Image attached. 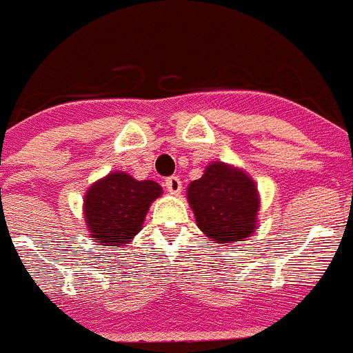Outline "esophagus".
Masks as SVG:
<instances>
[{
	"label": "esophagus",
	"mask_w": 353,
	"mask_h": 353,
	"mask_svg": "<svg viewBox=\"0 0 353 353\" xmlns=\"http://www.w3.org/2000/svg\"><path fill=\"white\" fill-rule=\"evenodd\" d=\"M164 185L171 194H180V191H182V182H180L179 176H168Z\"/></svg>",
	"instance_id": "1"
}]
</instances>
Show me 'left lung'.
Instances as JSON below:
<instances>
[{
  "label": "left lung",
  "instance_id": "1",
  "mask_svg": "<svg viewBox=\"0 0 353 353\" xmlns=\"http://www.w3.org/2000/svg\"><path fill=\"white\" fill-rule=\"evenodd\" d=\"M188 200L200 230L221 246L255 232L257 189L241 170L212 162L201 179L191 182Z\"/></svg>",
  "mask_w": 353,
  "mask_h": 353
}]
</instances>
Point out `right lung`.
<instances>
[{"mask_svg":"<svg viewBox=\"0 0 353 353\" xmlns=\"http://www.w3.org/2000/svg\"><path fill=\"white\" fill-rule=\"evenodd\" d=\"M162 194L153 180H135L126 173H110L90 185L85 194V223L94 243L123 246L143 228L152 201Z\"/></svg>","mask_w":353,"mask_h":353,"instance_id":"right-lung-1","label":"right lung"}]
</instances>
